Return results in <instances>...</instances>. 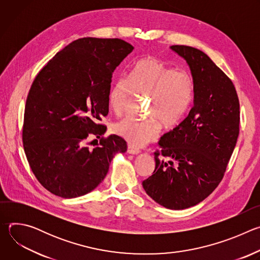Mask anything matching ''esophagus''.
<instances>
[{
  "label": "esophagus",
  "mask_w": 260,
  "mask_h": 260,
  "mask_svg": "<svg viewBox=\"0 0 260 260\" xmlns=\"http://www.w3.org/2000/svg\"><path fill=\"white\" fill-rule=\"evenodd\" d=\"M140 149H138V148H135L134 146L132 145H128L127 146V153L129 154H134V155H138L140 153Z\"/></svg>",
  "instance_id": "esophagus-1"
}]
</instances>
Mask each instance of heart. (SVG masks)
Instances as JSON below:
<instances>
[{
	"label": "heart",
	"instance_id": "1",
	"mask_svg": "<svg viewBox=\"0 0 260 260\" xmlns=\"http://www.w3.org/2000/svg\"><path fill=\"white\" fill-rule=\"evenodd\" d=\"M149 96L150 118H124L113 124L112 131L129 145L141 147L156 139L161 124L171 128L183 118L191 104L193 83L186 72L176 71L164 61L146 57L134 66L129 79L119 77L111 87L109 104L114 113L121 115L134 94Z\"/></svg>",
	"mask_w": 260,
	"mask_h": 260
}]
</instances>
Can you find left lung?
<instances>
[{
	"instance_id": "8db88e82",
	"label": "left lung",
	"mask_w": 260,
	"mask_h": 260,
	"mask_svg": "<svg viewBox=\"0 0 260 260\" xmlns=\"http://www.w3.org/2000/svg\"><path fill=\"white\" fill-rule=\"evenodd\" d=\"M170 48L189 67L193 105L187 117L160 138L153 175L142 185L160 206L183 210L203 202L223 178L239 136L240 103L232 80L205 52L184 45Z\"/></svg>"
}]
</instances>
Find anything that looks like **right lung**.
<instances>
[{
	"mask_svg": "<svg viewBox=\"0 0 260 260\" xmlns=\"http://www.w3.org/2000/svg\"><path fill=\"white\" fill-rule=\"evenodd\" d=\"M134 50L120 39L73 41L39 72L29 89L22 129L24 153L42 186L51 193L82 197L106 177L125 141L112 135L93 149L87 138H101L99 121L109 113V93L115 69Z\"/></svg>",
	"mask_w": 260,
	"mask_h": 260,
	"instance_id": "right-lung-1",
	"label": "right lung"
}]
</instances>
